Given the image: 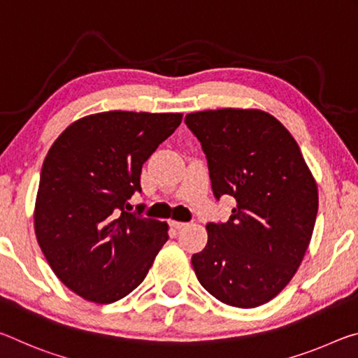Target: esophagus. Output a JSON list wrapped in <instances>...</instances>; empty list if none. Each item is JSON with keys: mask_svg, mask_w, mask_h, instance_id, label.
<instances>
[{"mask_svg": "<svg viewBox=\"0 0 358 358\" xmlns=\"http://www.w3.org/2000/svg\"><path fill=\"white\" fill-rule=\"evenodd\" d=\"M169 225H171L173 228H176V230H180V228H184L187 224L185 222H178V220H169Z\"/></svg>", "mask_w": 358, "mask_h": 358, "instance_id": "1", "label": "esophagus"}]
</instances>
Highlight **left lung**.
I'll use <instances>...</instances> for the list:
<instances>
[{"instance_id":"obj_1","label":"left lung","mask_w":358,"mask_h":358,"mask_svg":"<svg viewBox=\"0 0 358 358\" xmlns=\"http://www.w3.org/2000/svg\"><path fill=\"white\" fill-rule=\"evenodd\" d=\"M201 143L214 196L236 200L228 222L206 225L208 244L193 254L200 284L219 301L257 308L294 278L317 217V185L294 136L257 109L185 115Z\"/></svg>"}]
</instances>
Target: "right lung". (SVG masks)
<instances>
[{
    "label": "right lung",
    "mask_w": 358,
    "mask_h": 358,
    "mask_svg": "<svg viewBox=\"0 0 358 358\" xmlns=\"http://www.w3.org/2000/svg\"><path fill=\"white\" fill-rule=\"evenodd\" d=\"M182 114L109 110L69 125L47 154L34 231L57 278L85 300L109 304L143 282L168 224L127 213L141 169Z\"/></svg>",
    "instance_id": "right-lung-1"
}]
</instances>
